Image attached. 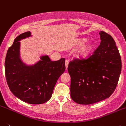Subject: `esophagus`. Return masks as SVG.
Listing matches in <instances>:
<instances>
[{"label":"esophagus","mask_w":126,"mask_h":126,"mask_svg":"<svg viewBox=\"0 0 126 126\" xmlns=\"http://www.w3.org/2000/svg\"><path fill=\"white\" fill-rule=\"evenodd\" d=\"M68 65H69V61L67 60H65V66H66V69H67L68 67Z\"/></svg>","instance_id":"1"}]
</instances>
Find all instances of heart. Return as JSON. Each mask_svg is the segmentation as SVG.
<instances>
[{
    "instance_id": "heart-1",
    "label": "heart",
    "mask_w": 126,
    "mask_h": 126,
    "mask_svg": "<svg viewBox=\"0 0 126 126\" xmlns=\"http://www.w3.org/2000/svg\"><path fill=\"white\" fill-rule=\"evenodd\" d=\"M80 43H81V41ZM92 48V45L89 44H86L84 45L81 47V48L79 49V51H78L77 55V57H79V58H84V57H86L88 55L89 53L90 52V51H91Z\"/></svg>"
}]
</instances>
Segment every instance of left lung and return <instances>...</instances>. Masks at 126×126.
I'll return each mask as SVG.
<instances>
[{
  "label": "left lung",
  "mask_w": 126,
  "mask_h": 126,
  "mask_svg": "<svg viewBox=\"0 0 126 126\" xmlns=\"http://www.w3.org/2000/svg\"><path fill=\"white\" fill-rule=\"evenodd\" d=\"M100 45L88 58L74 59L67 70L71 77L70 95L74 102L91 104L112 94L121 73L119 51L112 36L99 32Z\"/></svg>",
  "instance_id": "1"
}]
</instances>
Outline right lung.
<instances>
[{
	"label": "right lung",
	"instance_id": "right-lung-1",
	"mask_svg": "<svg viewBox=\"0 0 126 126\" xmlns=\"http://www.w3.org/2000/svg\"><path fill=\"white\" fill-rule=\"evenodd\" d=\"M30 36V32L20 34L8 49L5 60V77L14 95L27 103L40 104L52 96L57 80L65 70V59L51 61L45 56L33 66H26L19 58V41Z\"/></svg>",
	"mask_w": 126,
	"mask_h": 126
}]
</instances>
